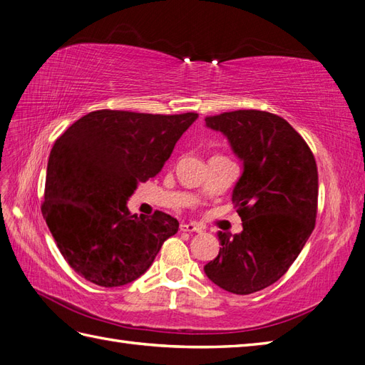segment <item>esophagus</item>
Segmentation results:
<instances>
[{
  "label": "esophagus",
  "instance_id": "obj_1",
  "mask_svg": "<svg viewBox=\"0 0 365 365\" xmlns=\"http://www.w3.org/2000/svg\"><path fill=\"white\" fill-rule=\"evenodd\" d=\"M180 230L182 232H190V233H192V232L202 233L203 228L200 225H197V224H194V222H182L180 224Z\"/></svg>",
  "mask_w": 365,
  "mask_h": 365
}]
</instances>
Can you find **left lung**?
I'll use <instances>...</instances> for the list:
<instances>
[{"label": "left lung", "instance_id": "obj_1", "mask_svg": "<svg viewBox=\"0 0 365 365\" xmlns=\"http://www.w3.org/2000/svg\"><path fill=\"white\" fill-rule=\"evenodd\" d=\"M242 163L232 200L241 233L217 232V257L203 266L216 286L252 294L282 278L314 230L317 166L308 144L277 115L236 110L205 118Z\"/></svg>", "mask_w": 365, "mask_h": 365}]
</instances>
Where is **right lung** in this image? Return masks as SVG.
Instances as JSON below:
<instances>
[{"label":"right lung","instance_id":"right-lung-1","mask_svg":"<svg viewBox=\"0 0 365 365\" xmlns=\"http://www.w3.org/2000/svg\"><path fill=\"white\" fill-rule=\"evenodd\" d=\"M197 113L98 110L51 149L41 213L65 261L88 282L116 287L141 277L179 221L163 211L132 215L127 200L162 171Z\"/></svg>","mask_w":365,"mask_h":365}]
</instances>
